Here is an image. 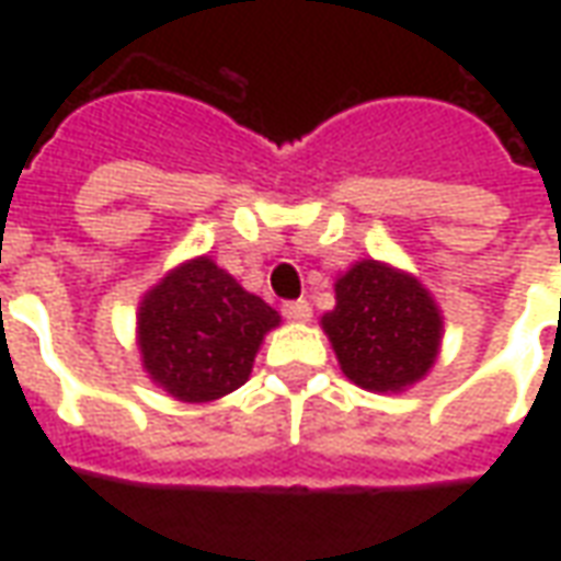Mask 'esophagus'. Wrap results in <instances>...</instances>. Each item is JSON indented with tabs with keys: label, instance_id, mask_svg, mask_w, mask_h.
<instances>
[{
	"label": "esophagus",
	"instance_id": "esophagus-1",
	"mask_svg": "<svg viewBox=\"0 0 561 561\" xmlns=\"http://www.w3.org/2000/svg\"><path fill=\"white\" fill-rule=\"evenodd\" d=\"M282 316L288 318V321H297V324H304L312 318V306L306 304V300H291V304L282 306Z\"/></svg>",
	"mask_w": 561,
	"mask_h": 561
}]
</instances>
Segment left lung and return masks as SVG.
I'll return each mask as SVG.
<instances>
[{
  "mask_svg": "<svg viewBox=\"0 0 561 561\" xmlns=\"http://www.w3.org/2000/svg\"><path fill=\"white\" fill-rule=\"evenodd\" d=\"M336 306L321 316L340 369L357 388L402 393L423 381L442 352L445 316L409 273L364 257L333 282Z\"/></svg>",
  "mask_w": 561,
  "mask_h": 561,
  "instance_id": "1",
  "label": "left lung"
}]
</instances>
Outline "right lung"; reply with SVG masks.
I'll use <instances>...</instances> for the list:
<instances>
[{"instance_id": "add662e5", "label": "right lung", "mask_w": 561, "mask_h": 561, "mask_svg": "<svg viewBox=\"0 0 561 561\" xmlns=\"http://www.w3.org/2000/svg\"><path fill=\"white\" fill-rule=\"evenodd\" d=\"M279 312L209 255L168 270L138 306L147 378L180 402H216L243 388Z\"/></svg>"}]
</instances>
